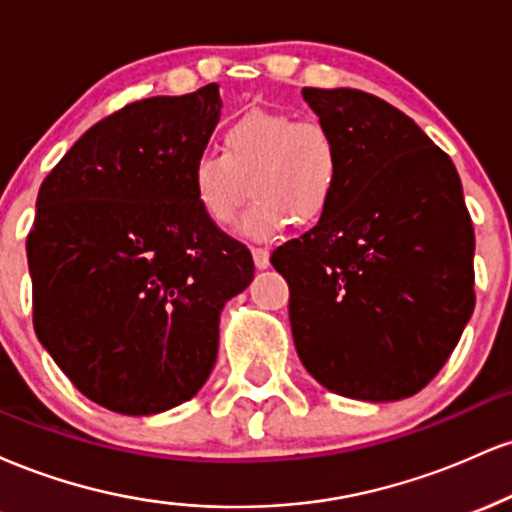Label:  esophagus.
Wrapping results in <instances>:
<instances>
[{"label":"esophagus","instance_id":"1","mask_svg":"<svg viewBox=\"0 0 512 512\" xmlns=\"http://www.w3.org/2000/svg\"><path fill=\"white\" fill-rule=\"evenodd\" d=\"M252 260H255L257 269L269 267V250L267 248H252Z\"/></svg>","mask_w":512,"mask_h":512}]
</instances>
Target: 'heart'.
<instances>
[{
  "instance_id": "heart-1",
  "label": "heart",
  "mask_w": 512,
  "mask_h": 512,
  "mask_svg": "<svg viewBox=\"0 0 512 512\" xmlns=\"http://www.w3.org/2000/svg\"><path fill=\"white\" fill-rule=\"evenodd\" d=\"M339 178L342 151L325 122L267 110L233 120L223 132V154L202 151L190 168L197 207L216 226H231L252 192L243 233L257 240L279 236L293 221L320 219Z\"/></svg>"
}]
</instances>
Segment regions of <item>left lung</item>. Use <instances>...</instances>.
Wrapping results in <instances>:
<instances>
[{
  "instance_id": "8db88e82",
  "label": "left lung",
  "mask_w": 512,
  "mask_h": 512,
  "mask_svg": "<svg viewBox=\"0 0 512 512\" xmlns=\"http://www.w3.org/2000/svg\"><path fill=\"white\" fill-rule=\"evenodd\" d=\"M342 151L330 209L272 252L296 351L320 385L363 402L416 395L474 310V228L450 156L358 88H303Z\"/></svg>"
}]
</instances>
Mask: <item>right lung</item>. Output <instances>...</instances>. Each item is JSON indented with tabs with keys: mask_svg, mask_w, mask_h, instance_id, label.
Segmentation results:
<instances>
[{
	"mask_svg": "<svg viewBox=\"0 0 512 512\" xmlns=\"http://www.w3.org/2000/svg\"><path fill=\"white\" fill-rule=\"evenodd\" d=\"M219 115V84L129 103L40 185L26 240L35 334L81 395L117 414L195 397L223 303L255 276L250 250L192 195Z\"/></svg>",
	"mask_w": 512,
	"mask_h": 512,
	"instance_id": "add662e5",
	"label": "right lung"
}]
</instances>
